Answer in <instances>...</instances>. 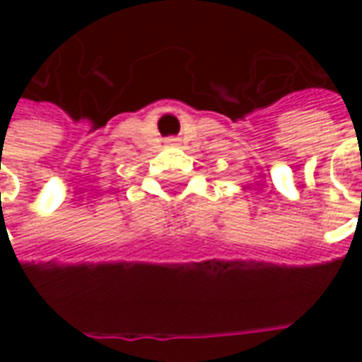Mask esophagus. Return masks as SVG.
Segmentation results:
<instances>
[{
	"label": "esophagus",
	"instance_id": "34e87169",
	"mask_svg": "<svg viewBox=\"0 0 362 362\" xmlns=\"http://www.w3.org/2000/svg\"><path fill=\"white\" fill-rule=\"evenodd\" d=\"M167 145H171V146L179 145V139H175V136H169V139H167Z\"/></svg>",
	"mask_w": 362,
	"mask_h": 362
}]
</instances>
